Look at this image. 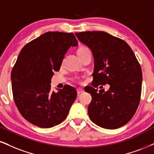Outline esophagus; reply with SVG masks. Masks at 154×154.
I'll return each mask as SVG.
<instances>
[{"label":"esophagus","instance_id":"obj_1","mask_svg":"<svg viewBox=\"0 0 154 154\" xmlns=\"http://www.w3.org/2000/svg\"><path fill=\"white\" fill-rule=\"evenodd\" d=\"M83 92H84V90H83V88H77V94H78V96H79V95L81 94Z\"/></svg>","mask_w":154,"mask_h":154}]
</instances>
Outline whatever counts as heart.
I'll list each match as a JSON object with an SVG mask.
<instances>
[{"label":"heart","mask_w":154,"mask_h":154,"mask_svg":"<svg viewBox=\"0 0 154 154\" xmlns=\"http://www.w3.org/2000/svg\"><path fill=\"white\" fill-rule=\"evenodd\" d=\"M87 49H88V48H87L86 47H81V48H79V49H78L77 54H79V53L83 52V51H86V50H87Z\"/></svg>","instance_id":"b5f03b06"}]
</instances>
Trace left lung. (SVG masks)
<instances>
[{"instance_id":"left-lung-1","label":"left lung","mask_w":154,"mask_h":154,"mask_svg":"<svg viewBox=\"0 0 154 154\" xmlns=\"http://www.w3.org/2000/svg\"><path fill=\"white\" fill-rule=\"evenodd\" d=\"M79 41L90 48L94 58L92 86L88 108L90 119L107 129L126 124L135 114L141 94L142 71L137 58L128 43L103 31L75 33ZM110 88L97 92L100 85Z\"/></svg>"}]
</instances>
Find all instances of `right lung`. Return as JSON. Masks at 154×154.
I'll list each match as a JSON object with an SVG mask.
<instances>
[{"label":"right lung","instance_id":"right-lung-1","mask_svg":"<svg viewBox=\"0 0 154 154\" xmlns=\"http://www.w3.org/2000/svg\"><path fill=\"white\" fill-rule=\"evenodd\" d=\"M73 33L47 32L21 49L11 72L13 99L26 120L40 128H51L66 119L76 98L69 85L51 91V78L59 71L68 48L76 46Z\"/></svg>","mask_w":154,"mask_h":154}]
</instances>
